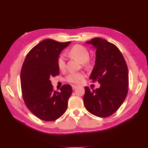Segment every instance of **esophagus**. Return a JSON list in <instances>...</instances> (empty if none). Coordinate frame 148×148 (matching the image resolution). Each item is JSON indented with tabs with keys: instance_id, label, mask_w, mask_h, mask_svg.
I'll use <instances>...</instances> for the list:
<instances>
[{
	"instance_id": "obj_1",
	"label": "esophagus",
	"mask_w": 148,
	"mask_h": 148,
	"mask_svg": "<svg viewBox=\"0 0 148 148\" xmlns=\"http://www.w3.org/2000/svg\"><path fill=\"white\" fill-rule=\"evenodd\" d=\"M77 87V86H76V85H74V84H72V89H73V90H75V89H76Z\"/></svg>"
}]
</instances>
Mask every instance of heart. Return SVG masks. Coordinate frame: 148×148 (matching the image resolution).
<instances>
[{
  "instance_id": "b5f03b06",
  "label": "heart",
  "mask_w": 148,
  "mask_h": 148,
  "mask_svg": "<svg viewBox=\"0 0 148 148\" xmlns=\"http://www.w3.org/2000/svg\"><path fill=\"white\" fill-rule=\"evenodd\" d=\"M69 54L74 58L77 59L81 63H84V65L88 67L90 65L89 60L90 52L89 50L85 46L80 45L74 46L69 50ZM57 65L60 70H64L66 66L65 56L64 54H62L58 56L57 60ZM84 77V74L82 72H70L65 79L69 83H79L80 81Z\"/></svg>"
}]
</instances>
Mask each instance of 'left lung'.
I'll list each match as a JSON object with an SVG mask.
<instances>
[{"label":"left lung","instance_id":"left-lung-1","mask_svg":"<svg viewBox=\"0 0 148 148\" xmlns=\"http://www.w3.org/2000/svg\"><path fill=\"white\" fill-rule=\"evenodd\" d=\"M86 43L97 49L96 60L90 79L100 86L90 90L85 86L84 104L88 111L100 118L111 116L119 108L128 93L127 63L118 47L106 40L95 37Z\"/></svg>","mask_w":148,"mask_h":148}]
</instances>
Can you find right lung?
Segmentation results:
<instances>
[{
    "mask_svg": "<svg viewBox=\"0 0 148 148\" xmlns=\"http://www.w3.org/2000/svg\"><path fill=\"white\" fill-rule=\"evenodd\" d=\"M71 42L43 40L28 53L22 65L20 81L23 100L27 108L42 120L55 121L67 110L71 86L64 84L60 92H56L49 79L59 75L58 58Z\"/></svg>",
    "mask_w": 148,
    "mask_h": 148,
    "instance_id": "obj_1",
    "label": "right lung"
}]
</instances>
